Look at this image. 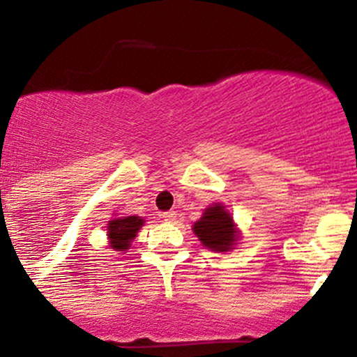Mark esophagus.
I'll return each mask as SVG.
<instances>
[{
    "label": "esophagus",
    "mask_w": 357,
    "mask_h": 357,
    "mask_svg": "<svg viewBox=\"0 0 357 357\" xmlns=\"http://www.w3.org/2000/svg\"><path fill=\"white\" fill-rule=\"evenodd\" d=\"M161 216L165 218V221H169L171 223V221L176 220V211H165Z\"/></svg>",
    "instance_id": "34e87169"
}]
</instances>
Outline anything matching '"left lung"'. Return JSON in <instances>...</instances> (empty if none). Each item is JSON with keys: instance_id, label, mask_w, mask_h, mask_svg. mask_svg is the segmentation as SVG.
Returning a JSON list of instances; mask_svg holds the SVG:
<instances>
[{"instance_id": "left-lung-1", "label": "left lung", "mask_w": 357, "mask_h": 357, "mask_svg": "<svg viewBox=\"0 0 357 357\" xmlns=\"http://www.w3.org/2000/svg\"><path fill=\"white\" fill-rule=\"evenodd\" d=\"M233 227L235 225H233L230 213L221 204H215L203 213L192 230L204 247L215 250V252H228L236 241V231Z\"/></svg>"}]
</instances>
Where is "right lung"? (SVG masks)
<instances>
[{
    "mask_svg": "<svg viewBox=\"0 0 357 357\" xmlns=\"http://www.w3.org/2000/svg\"><path fill=\"white\" fill-rule=\"evenodd\" d=\"M144 225L139 216H122V218H116L109 221L107 233L110 238V247L117 252H126L130 247V241H132L139 228Z\"/></svg>",
    "mask_w": 357,
    "mask_h": 357,
    "instance_id": "1",
    "label": "right lung"
}]
</instances>
